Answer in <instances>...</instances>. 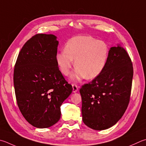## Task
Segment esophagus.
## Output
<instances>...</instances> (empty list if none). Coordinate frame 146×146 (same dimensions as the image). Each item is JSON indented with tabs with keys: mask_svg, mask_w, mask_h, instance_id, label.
<instances>
[{
	"mask_svg": "<svg viewBox=\"0 0 146 146\" xmlns=\"http://www.w3.org/2000/svg\"><path fill=\"white\" fill-rule=\"evenodd\" d=\"M72 87H73V92H76L78 91V87L77 86V85L75 84H72Z\"/></svg>",
	"mask_w": 146,
	"mask_h": 146,
	"instance_id": "1",
	"label": "esophagus"
}]
</instances>
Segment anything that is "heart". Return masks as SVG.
Masks as SVG:
<instances>
[{"label":"heart","instance_id":"b5f03b06","mask_svg":"<svg viewBox=\"0 0 146 146\" xmlns=\"http://www.w3.org/2000/svg\"><path fill=\"white\" fill-rule=\"evenodd\" d=\"M108 55L109 48L105 42L91 36H78L68 41L65 49L57 53L55 59L60 71L66 76L70 74L75 59L76 68L71 79L77 81L98 76L104 70Z\"/></svg>","mask_w":146,"mask_h":146}]
</instances>
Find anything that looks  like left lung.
<instances>
[{
    "label": "left lung",
    "instance_id": "obj_1",
    "mask_svg": "<svg viewBox=\"0 0 146 146\" xmlns=\"http://www.w3.org/2000/svg\"><path fill=\"white\" fill-rule=\"evenodd\" d=\"M133 69L128 53L121 46L111 47L104 70L80 89L84 124L103 130L117 123L129 102Z\"/></svg>",
    "mask_w": 146,
    "mask_h": 146
}]
</instances>
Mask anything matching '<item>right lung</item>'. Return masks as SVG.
<instances>
[{"label":"right lung","mask_w":146,"mask_h":146,"mask_svg":"<svg viewBox=\"0 0 146 146\" xmlns=\"http://www.w3.org/2000/svg\"><path fill=\"white\" fill-rule=\"evenodd\" d=\"M58 44L53 34H36L23 46L15 66L18 108L28 123L38 128L59 121L60 106L73 91L57 64Z\"/></svg>","instance_id":"right-lung-1"}]
</instances>
